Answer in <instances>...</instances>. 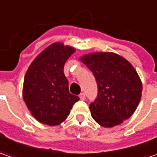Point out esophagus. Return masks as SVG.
<instances>
[{
    "mask_svg": "<svg viewBox=\"0 0 157 157\" xmlns=\"http://www.w3.org/2000/svg\"><path fill=\"white\" fill-rule=\"evenodd\" d=\"M79 97H80V99H81V100H82V101H84L85 99H86V95H85L84 93H81L80 95H79Z\"/></svg>",
    "mask_w": 157,
    "mask_h": 157,
    "instance_id": "1",
    "label": "esophagus"
}]
</instances>
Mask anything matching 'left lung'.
Returning <instances> with one entry per match:
<instances>
[{
  "label": "left lung",
  "mask_w": 157,
  "mask_h": 157,
  "mask_svg": "<svg viewBox=\"0 0 157 157\" xmlns=\"http://www.w3.org/2000/svg\"><path fill=\"white\" fill-rule=\"evenodd\" d=\"M82 61L97 84V96L89 104L93 119L106 128L128 119L137 108L143 89L134 67L114 53L90 54Z\"/></svg>",
  "instance_id": "left-lung-1"
}]
</instances>
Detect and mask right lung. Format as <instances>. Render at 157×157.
I'll return each mask as SVG.
<instances>
[{
    "label": "right lung",
    "instance_id": "right-lung-1",
    "mask_svg": "<svg viewBox=\"0 0 157 157\" xmlns=\"http://www.w3.org/2000/svg\"><path fill=\"white\" fill-rule=\"evenodd\" d=\"M73 48L54 43L34 60L25 75L23 99L36 120L50 126L63 122L77 95L69 93L63 67Z\"/></svg>",
    "mask_w": 157,
    "mask_h": 157
}]
</instances>
